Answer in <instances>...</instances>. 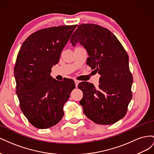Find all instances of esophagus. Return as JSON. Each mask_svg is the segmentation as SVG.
<instances>
[{
  "instance_id": "obj_1",
  "label": "esophagus",
  "mask_w": 154,
  "mask_h": 154,
  "mask_svg": "<svg viewBox=\"0 0 154 154\" xmlns=\"http://www.w3.org/2000/svg\"><path fill=\"white\" fill-rule=\"evenodd\" d=\"M74 82H75L76 87H78V83H80V81H79V80H74Z\"/></svg>"
}]
</instances>
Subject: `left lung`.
Masks as SVG:
<instances>
[{
	"mask_svg": "<svg viewBox=\"0 0 154 154\" xmlns=\"http://www.w3.org/2000/svg\"><path fill=\"white\" fill-rule=\"evenodd\" d=\"M70 42L86 49L89 56L87 64L100 74L97 88L87 82L78 85L83 93L80 101L83 113L97 124L115 123L127 114L132 97L128 55L113 33L97 24L79 25Z\"/></svg>",
	"mask_w": 154,
	"mask_h": 154,
	"instance_id": "8db88e82",
	"label": "left lung"
}]
</instances>
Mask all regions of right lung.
Listing matches in <instances>:
<instances>
[{
	"label": "right lung",
	"instance_id": "right-lung-1",
	"mask_svg": "<svg viewBox=\"0 0 154 154\" xmlns=\"http://www.w3.org/2000/svg\"><path fill=\"white\" fill-rule=\"evenodd\" d=\"M76 27L37 31L26 39L18 53L14 68L16 93L23 114L37 128H49L62 119L64 104L75 88L71 79L56 80L51 72Z\"/></svg>",
	"mask_w": 154,
	"mask_h": 154
}]
</instances>
